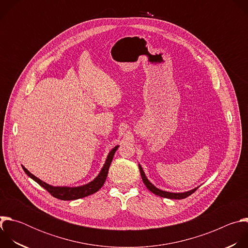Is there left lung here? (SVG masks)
Listing matches in <instances>:
<instances>
[{
	"mask_svg": "<svg viewBox=\"0 0 248 248\" xmlns=\"http://www.w3.org/2000/svg\"><path fill=\"white\" fill-rule=\"evenodd\" d=\"M139 166V170H140V174H141V178H142V181L144 183V185L146 186V187L151 191L153 192L154 194L156 195H159L161 197H164V198H170V199H184V198H186L188 197L189 195H191L198 187L194 188V189H191L189 191H186V192H181V193H174V192H168V191H164V190H161L159 188H157L156 186H154L149 181L148 179L146 178V175L143 171V169L141 168L140 165Z\"/></svg>",
	"mask_w": 248,
	"mask_h": 248,
	"instance_id": "8db88e82",
	"label": "left lung"
}]
</instances>
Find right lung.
<instances>
[{"instance_id":"1","label":"right lung","mask_w":248,"mask_h":248,"mask_svg":"<svg viewBox=\"0 0 248 248\" xmlns=\"http://www.w3.org/2000/svg\"><path fill=\"white\" fill-rule=\"evenodd\" d=\"M118 148H119V145H117L116 147H114L110 151V153L107 157V160H106L101 171L96 176V179L93 180L91 183H89L87 185H84V186H77V187L53 186H50V185L42 182L38 178H36V176L32 174L23 166H22V169L25 171V173L29 176V178H31L33 181H35L38 185H40L42 187H44L52 196H54L58 199H61V200H76V199H79V198H83V197H86L88 195H91V194L97 192L103 186L104 183L106 182V179H107L108 170H109L110 165L112 163L113 157H114Z\"/></svg>"}]
</instances>
